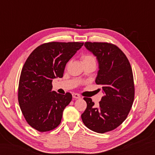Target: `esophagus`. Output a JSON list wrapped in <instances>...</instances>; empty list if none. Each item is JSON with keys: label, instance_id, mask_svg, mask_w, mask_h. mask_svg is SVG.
I'll return each instance as SVG.
<instances>
[{"label": "esophagus", "instance_id": "34e87169", "mask_svg": "<svg viewBox=\"0 0 155 155\" xmlns=\"http://www.w3.org/2000/svg\"><path fill=\"white\" fill-rule=\"evenodd\" d=\"M72 97H73L74 98H81V96L78 94L77 93H73L72 94Z\"/></svg>", "mask_w": 155, "mask_h": 155}]
</instances>
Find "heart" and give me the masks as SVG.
<instances>
[{
  "instance_id": "1",
  "label": "heart",
  "mask_w": 155,
  "mask_h": 155,
  "mask_svg": "<svg viewBox=\"0 0 155 155\" xmlns=\"http://www.w3.org/2000/svg\"><path fill=\"white\" fill-rule=\"evenodd\" d=\"M81 59H82V61L83 62V64L87 63V62H96V59H95V58L93 57V56L91 54H83L81 57Z\"/></svg>"
}]
</instances>
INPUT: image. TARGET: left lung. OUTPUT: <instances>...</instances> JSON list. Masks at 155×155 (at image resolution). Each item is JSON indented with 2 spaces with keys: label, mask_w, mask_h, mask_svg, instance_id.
Returning <instances> with one entry per match:
<instances>
[{
  "label": "left lung",
  "mask_w": 155,
  "mask_h": 155,
  "mask_svg": "<svg viewBox=\"0 0 155 155\" xmlns=\"http://www.w3.org/2000/svg\"><path fill=\"white\" fill-rule=\"evenodd\" d=\"M85 47L96 56L99 70L95 83L103 86L104 96L98 107L84 97L87 108L81 114L85 126L98 133L117 128L126 119L134 98L133 71L126 55L108 42H86Z\"/></svg>",
  "instance_id": "obj_1"
}]
</instances>
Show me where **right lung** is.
<instances>
[{"mask_svg": "<svg viewBox=\"0 0 155 155\" xmlns=\"http://www.w3.org/2000/svg\"><path fill=\"white\" fill-rule=\"evenodd\" d=\"M83 42H51L36 48L27 58L20 76L18 99L25 120L39 132L60 124L72 94L52 91V79L63 77L65 66Z\"/></svg>", "mask_w": 155, "mask_h": 155, "instance_id": "obj_1", "label": "right lung"}]
</instances>
